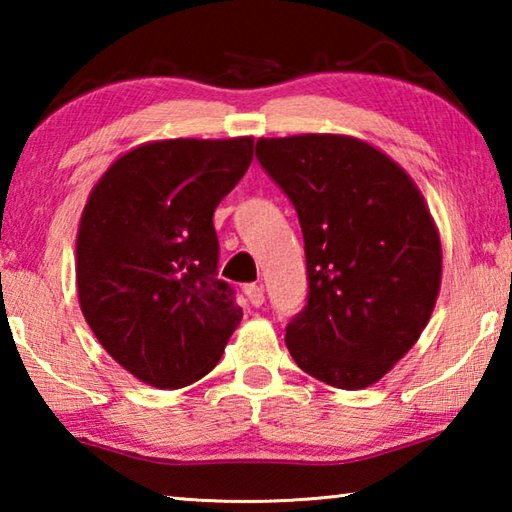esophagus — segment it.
Returning <instances> with one entry per match:
<instances>
[{"label":"esophagus","instance_id":"1","mask_svg":"<svg viewBox=\"0 0 512 512\" xmlns=\"http://www.w3.org/2000/svg\"><path fill=\"white\" fill-rule=\"evenodd\" d=\"M244 296L253 307H262L264 305V289L257 287V284H246L244 287Z\"/></svg>","mask_w":512,"mask_h":512}]
</instances>
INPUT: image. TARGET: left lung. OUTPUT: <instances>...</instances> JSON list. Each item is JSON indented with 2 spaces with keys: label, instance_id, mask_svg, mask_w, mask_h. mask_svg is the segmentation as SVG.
Returning <instances> with one entry per match:
<instances>
[{
  "label": "left lung",
  "instance_id": "8db88e82",
  "mask_svg": "<svg viewBox=\"0 0 512 512\" xmlns=\"http://www.w3.org/2000/svg\"><path fill=\"white\" fill-rule=\"evenodd\" d=\"M255 155L305 239L307 305L284 336L293 361L345 391L375 384L420 339L438 298L443 253L422 194L354 137L257 140Z\"/></svg>",
  "mask_w": 512,
  "mask_h": 512
}]
</instances>
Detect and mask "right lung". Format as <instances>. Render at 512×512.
Wrapping results in <instances>:
<instances>
[{
    "instance_id": "right-lung-1",
    "label": "right lung",
    "mask_w": 512,
    "mask_h": 512,
    "mask_svg": "<svg viewBox=\"0 0 512 512\" xmlns=\"http://www.w3.org/2000/svg\"><path fill=\"white\" fill-rule=\"evenodd\" d=\"M250 162L253 137L151 142L92 189L76 239L81 311L144 384H194L241 323L235 289L219 280L212 216Z\"/></svg>"
}]
</instances>
